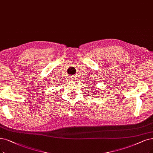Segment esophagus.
Returning <instances> with one entry per match:
<instances>
[{"label":"esophagus","instance_id":"1","mask_svg":"<svg viewBox=\"0 0 153 153\" xmlns=\"http://www.w3.org/2000/svg\"><path fill=\"white\" fill-rule=\"evenodd\" d=\"M69 80L71 81H74V77H73V76H71L70 77H69Z\"/></svg>","mask_w":153,"mask_h":153}]
</instances>
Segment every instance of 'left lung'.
Listing matches in <instances>:
<instances>
[{
  "label": "left lung",
  "mask_w": 153,
  "mask_h": 153,
  "mask_svg": "<svg viewBox=\"0 0 153 153\" xmlns=\"http://www.w3.org/2000/svg\"><path fill=\"white\" fill-rule=\"evenodd\" d=\"M94 88H95V87H94ZM97 93H98V91H97ZM95 94H96V93H95Z\"/></svg>",
  "instance_id": "left-lung-1"
}]
</instances>
